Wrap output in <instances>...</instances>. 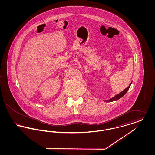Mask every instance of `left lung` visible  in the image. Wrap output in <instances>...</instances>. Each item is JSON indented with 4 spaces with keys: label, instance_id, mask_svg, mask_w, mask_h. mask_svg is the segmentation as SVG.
I'll return each instance as SVG.
<instances>
[{
    "label": "left lung",
    "instance_id": "left-lung-1",
    "mask_svg": "<svg viewBox=\"0 0 155 155\" xmlns=\"http://www.w3.org/2000/svg\"><path fill=\"white\" fill-rule=\"evenodd\" d=\"M131 85V84L129 85V86H128L127 88L125 89L124 91H122L121 92H120L119 94H118V95H116V96L113 97L112 98H111L110 99L106 101V102H113V101H115L118 100L119 99H120L121 97H122L124 96V95H125V94L127 93V92L128 91V90L129 88H130V87Z\"/></svg>",
    "mask_w": 155,
    "mask_h": 155
}]
</instances>
